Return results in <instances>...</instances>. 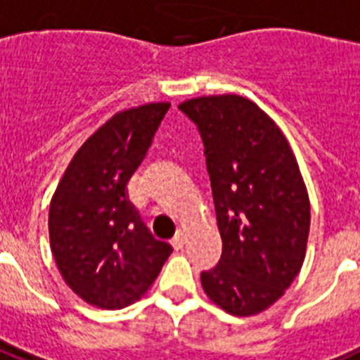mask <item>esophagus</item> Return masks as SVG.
Listing matches in <instances>:
<instances>
[{
    "label": "esophagus",
    "mask_w": 360,
    "mask_h": 360,
    "mask_svg": "<svg viewBox=\"0 0 360 360\" xmlns=\"http://www.w3.org/2000/svg\"><path fill=\"white\" fill-rule=\"evenodd\" d=\"M171 244L174 246V250H182L184 244H186V235H184V233H176L174 238L171 240Z\"/></svg>",
    "instance_id": "esophagus-1"
}]
</instances>
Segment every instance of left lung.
I'll return each mask as SVG.
<instances>
[{
	"mask_svg": "<svg viewBox=\"0 0 360 360\" xmlns=\"http://www.w3.org/2000/svg\"><path fill=\"white\" fill-rule=\"evenodd\" d=\"M205 146L221 257L200 272L205 293L233 316H253L297 278L310 233V200L278 125L246 97L178 105Z\"/></svg>",
	"mask_w": 360,
	"mask_h": 360,
	"instance_id": "left-lung-1",
	"label": "left lung"
}]
</instances>
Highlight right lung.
<instances>
[{
    "mask_svg": "<svg viewBox=\"0 0 360 360\" xmlns=\"http://www.w3.org/2000/svg\"><path fill=\"white\" fill-rule=\"evenodd\" d=\"M169 107L150 103L114 114L75 154L50 202L56 264L67 285L97 308L141 299L172 253L127 195Z\"/></svg>",
    "mask_w": 360,
    "mask_h": 360,
    "instance_id": "obj_1",
    "label": "right lung"
}]
</instances>
